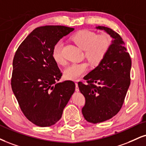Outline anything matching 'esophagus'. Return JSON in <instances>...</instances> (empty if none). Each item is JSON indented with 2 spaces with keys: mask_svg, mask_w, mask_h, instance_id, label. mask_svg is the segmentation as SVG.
<instances>
[{
  "mask_svg": "<svg viewBox=\"0 0 146 146\" xmlns=\"http://www.w3.org/2000/svg\"><path fill=\"white\" fill-rule=\"evenodd\" d=\"M75 91L79 92V88H78V81L75 82Z\"/></svg>",
  "mask_w": 146,
  "mask_h": 146,
  "instance_id": "34e87169",
  "label": "esophagus"
}]
</instances>
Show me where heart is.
<instances>
[{
  "mask_svg": "<svg viewBox=\"0 0 146 146\" xmlns=\"http://www.w3.org/2000/svg\"><path fill=\"white\" fill-rule=\"evenodd\" d=\"M72 40L81 50L84 51V55L92 65H98L105 58L112 43L111 37L107 33L98 35L92 31L81 30L75 33ZM62 43L58 41L52 49V57L58 64L65 62L63 56ZM86 62L73 63L66 68L64 77L68 80H78L88 70Z\"/></svg>",
  "mask_w": 146,
  "mask_h": 146,
  "instance_id": "b5f03b06",
  "label": "heart"
}]
</instances>
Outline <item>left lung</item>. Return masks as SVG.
I'll return each instance as SVG.
<instances>
[{
  "instance_id": "left-lung-1",
  "label": "left lung",
  "mask_w": 146,
  "mask_h": 146,
  "mask_svg": "<svg viewBox=\"0 0 146 146\" xmlns=\"http://www.w3.org/2000/svg\"><path fill=\"white\" fill-rule=\"evenodd\" d=\"M113 38L105 58L78 82L80 92L86 99L82 114L88 122L100 123L118 113L131 83V59L121 36L110 28L96 26Z\"/></svg>"
}]
</instances>
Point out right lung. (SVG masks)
<instances>
[{
	"mask_svg": "<svg viewBox=\"0 0 146 146\" xmlns=\"http://www.w3.org/2000/svg\"><path fill=\"white\" fill-rule=\"evenodd\" d=\"M73 30L64 26L36 28L14 56L12 90L23 113L36 126L55 124L75 92L72 81L56 84L62 73L52 54L54 45Z\"/></svg>",
	"mask_w": 146,
	"mask_h": 146,
	"instance_id": "add662e5",
	"label": "right lung"
}]
</instances>
